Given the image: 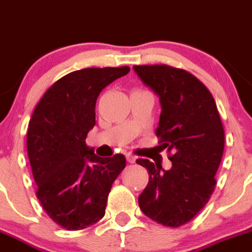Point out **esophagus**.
<instances>
[{
	"mask_svg": "<svg viewBox=\"0 0 252 252\" xmlns=\"http://www.w3.org/2000/svg\"><path fill=\"white\" fill-rule=\"evenodd\" d=\"M135 160H137V158H135V157H134V155H131V154H126V161H128V163L134 164V163H135Z\"/></svg>",
	"mask_w": 252,
	"mask_h": 252,
	"instance_id": "esophagus-1",
	"label": "esophagus"
}]
</instances>
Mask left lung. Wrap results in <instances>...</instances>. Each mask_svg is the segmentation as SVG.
I'll list each match as a JSON object with an SVG mask.
<instances>
[{
	"label": "left lung",
	"mask_w": 252,
	"mask_h": 252,
	"mask_svg": "<svg viewBox=\"0 0 252 252\" xmlns=\"http://www.w3.org/2000/svg\"><path fill=\"white\" fill-rule=\"evenodd\" d=\"M143 84L159 97L157 135L171 153V168L138 159L149 182L138 197L140 210L158 224H187L210 199L222 158L225 134L215 100L192 74L165 64L134 65Z\"/></svg>",
	"instance_id": "obj_1"
}]
</instances>
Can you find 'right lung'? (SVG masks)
<instances>
[{"label": "right lung", "mask_w": 252, "mask_h": 252, "mask_svg": "<svg viewBox=\"0 0 252 252\" xmlns=\"http://www.w3.org/2000/svg\"><path fill=\"white\" fill-rule=\"evenodd\" d=\"M130 68H84L58 79L34 109L27 153L37 197L49 218L67 230H82L105 214L112 184L126 157L100 158L86 144L95 124V102L105 87Z\"/></svg>", "instance_id": "obj_1"}]
</instances>
